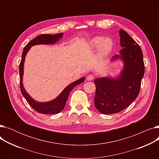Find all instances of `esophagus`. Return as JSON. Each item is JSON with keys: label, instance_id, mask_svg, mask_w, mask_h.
Masks as SVG:
<instances>
[{"label": "esophagus", "instance_id": "1", "mask_svg": "<svg viewBox=\"0 0 159 159\" xmlns=\"http://www.w3.org/2000/svg\"><path fill=\"white\" fill-rule=\"evenodd\" d=\"M94 77H95V76H94L93 75H92V74H90V75H88V77H87V80H89V81L93 80L94 79Z\"/></svg>", "mask_w": 159, "mask_h": 159}]
</instances>
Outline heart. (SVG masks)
<instances>
[{
	"label": "heart",
	"mask_w": 159,
	"mask_h": 159,
	"mask_svg": "<svg viewBox=\"0 0 159 159\" xmlns=\"http://www.w3.org/2000/svg\"><path fill=\"white\" fill-rule=\"evenodd\" d=\"M91 44L94 47L99 45V51L104 55L110 52L113 47V42L110 38H104L102 40L101 37H97L91 40Z\"/></svg>",
	"instance_id": "heart-1"
}]
</instances>
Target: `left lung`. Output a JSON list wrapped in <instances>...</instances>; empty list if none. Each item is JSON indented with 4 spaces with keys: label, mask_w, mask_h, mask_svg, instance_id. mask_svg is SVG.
Here are the masks:
<instances>
[{
    "label": "left lung",
    "mask_w": 159,
    "mask_h": 159,
    "mask_svg": "<svg viewBox=\"0 0 159 159\" xmlns=\"http://www.w3.org/2000/svg\"><path fill=\"white\" fill-rule=\"evenodd\" d=\"M120 55L124 62V68L117 79L98 78L94 80L96 92L94 104L102 114L119 113L128 107L138 97L141 81L144 75L143 54L139 45L128 33L120 30Z\"/></svg>",
    "instance_id": "1"
}]
</instances>
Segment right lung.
Masks as SVG:
<instances>
[{"label":"right lung","instance_id":"add662e5","mask_svg":"<svg viewBox=\"0 0 159 159\" xmlns=\"http://www.w3.org/2000/svg\"><path fill=\"white\" fill-rule=\"evenodd\" d=\"M63 33H57L56 35H52L50 34H42L39 35L31 40L30 43H28L26 46L24 47L23 49V52L22 55V58L19 64V75H20V88L21 93L23 95L24 97L26 98V101L29 105L34 109L35 111L40 113L43 114H57L61 112L66 105V102L68 100L69 95L71 91L76 86L80 84V83L83 82L84 80V78L82 77L75 82L71 83L68 86H67L62 92L59 95L57 98L52 101L48 102H38L34 101L31 97L26 93L25 91L23 84L22 83V75H23V66L25 60V57L27 52L29 51L31 46L37 45V44H53L57 42L59 38L62 37Z\"/></svg>","mask_w":159,"mask_h":159}]
</instances>
